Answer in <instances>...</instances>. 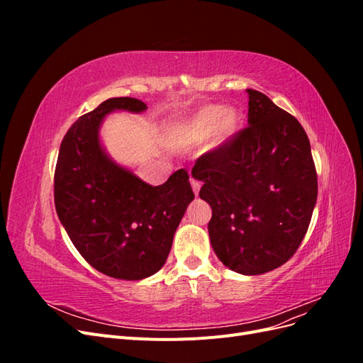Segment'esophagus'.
<instances>
[{
    "label": "esophagus",
    "instance_id": "esophagus-1",
    "mask_svg": "<svg viewBox=\"0 0 363 363\" xmlns=\"http://www.w3.org/2000/svg\"><path fill=\"white\" fill-rule=\"evenodd\" d=\"M191 186H192V191H194V194H195V195H199L200 188H201V183H200L199 180L191 179Z\"/></svg>",
    "mask_w": 363,
    "mask_h": 363
}]
</instances>
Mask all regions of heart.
<instances>
[{"label":"heart","instance_id":"obj_1","mask_svg":"<svg viewBox=\"0 0 363 363\" xmlns=\"http://www.w3.org/2000/svg\"><path fill=\"white\" fill-rule=\"evenodd\" d=\"M240 116L236 111H225L221 104H206L191 118L171 125L169 136L182 145H196L215 135L223 140L235 133Z\"/></svg>","mask_w":363,"mask_h":363}]
</instances>
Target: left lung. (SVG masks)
<instances>
[{"instance_id":"1","label":"left lung","mask_w":363,"mask_h":363,"mask_svg":"<svg viewBox=\"0 0 363 363\" xmlns=\"http://www.w3.org/2000/svg\"><path fill=\"white\" fill-rule=\"evenodd\" d=\"M248 125L196 160L208 236L232 271L257 276L286 263L309 228L318 196L311 142L295 116L255 89Z\"/></svg>"}]
</instances>
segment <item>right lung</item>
I'll use <instances>...</instances> for the list:
<instances>
[{"mask_svg":"<svg viewBox=\"0 0 363 363\" xmlns=\"http://www.w3.org/2000/svg\"><path fill=\"white\" fill-rule=\"evenodd\" d=\"M136 98H108L65 135L54 171V204L83 259L108 277L140 280L167 262L194 191L186 169L160 186L142 182L106 156L98 127L112 111L144 112Z\"/></svg>","mask_w":363,"mask_h":363,"instance_id":"obj_1","label":"right lung"}]
</instances>
